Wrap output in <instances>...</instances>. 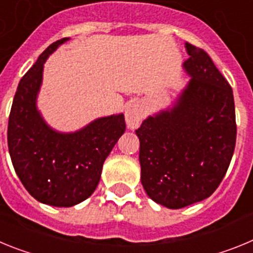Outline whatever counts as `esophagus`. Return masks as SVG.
I'll use <instances>...</instances> for the list:
<instances>
[{"label":"esophagus","mask_w":253,"mask_h":253,"mask_svg":"<svg viewBox=\"0 0 253 253\" xmlns=\"http://www.w3.org/2000/svg\"><path fill=\"white\" fill-rule=\"evenodd\" d=\"M144 116V107L142 102L133 101L125 109V122L129 129H137Z\"/></svg>","instance_id":"1"}]
</instances>
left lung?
Instances as JSON below:
<instances>
[{
  "label": "left lung",
  "mask_w": 253,
  "mask_h": 253,
  "mask_svg": "<svg viewBox=\"0 0 253 253\" xmlns=\"http://www.w3.org/2000/svg\"><path fill=\"white\" fill-rule=\"evenodd\" d=\"M190 77L166 109L135 130L140 181L147 195L169 209L209 198L222 182L236 146L233 91L203 49L185 43Z\"/></svg>",
  "instance_id": "8db88e82"
}]
</instances>
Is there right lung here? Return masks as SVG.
Instances as JSON below:
<instances>
[{"instance_id":"right-lung-1","label":"right lung","mask_w":253,"mask_h":253,"mask_svg":"<svg viewBox=\"0 0 253 253\" xmlns=\"http://www.w3.org/2000/svg\"><path fill=\"white\" fill-rule=\"evenodd\" d=\"M69 39L50 44L21 78L7 129L8 152L22 185L38 202L58 208L92 195L105 160L126 128L123 113L97 118L75 131H59L45 122L38 107L44 63Z\"/></svg>"}]
</instances>
